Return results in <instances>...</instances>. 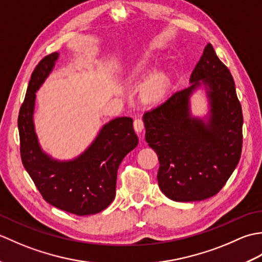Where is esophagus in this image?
<instances>
[{
	"mask_svg": "<svg viewBox=\"0 0 262 262\" xmlns=\"http://www.w3.org/2000/svg\"><path fill=\"white\" fill-rule=\"evenodd\" d=\"M134 128L137 133H141L144 129V121L141 118H136L134 120Z\"/></svg>",
	"mask_w": 262,
	"mask_h": 262,
	"instance_id": "esophagus-1",
	"label": "esophagus"
}]
</instances>
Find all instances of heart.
<instances>
[{
	"mask_svg": "<svg viewBox=\"0 0 262 262\" xmlns=\"http://www.w3.org/2000/svg\"><path fill=\"white\" fill-rule=\"evenodd\" d=\"M142 68H137L133 72V74H140ZM165 90V79L162 75H155L149 79L145 85V94L149 99H157Z\"/></svg>",
	"mask_w": 262,
	"mask_h": 262,
	"instance_id": "heart-1",
	"label": "heart"
}]
</instances>
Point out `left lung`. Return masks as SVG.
<instances>
[{
  "label": "left lung",
  "instance_id": "1",
  "mask_svg": "<svg viewBox=\"0 0 262 262\" xmlns=\"http://www.w3.org/2000/svg\"><path fill=\"white\" fill-rule=\"evenodd\" d=\"M190 83L144 115L146 142L160 162L159 187L174 202L215 196L236 168L242 152L243 115L235 83L210 43L193 69ZM202 84L211 104L206 123L188 111V97Z\"/></svg>",
  "mask_w": 262,
  "mask_h": 262
}]
</instances>
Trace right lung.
I'll return each mask as SVG.
<instances>
[{"instance_id":"add662e5","label":"right lung","mask_w":262,"mask_h":262,"mask_svg":"<svg viewBox=\"0 0 262 262\" xmlns=\"http://www.w3.org/2000/svg\"><path fill=\"white\" fill-rule=\"evenodd\" d=\"M57 58L58 53L43 57L33 70L28 84L18 117L22 164L47 203L79 216L97 214L113 203L119 164L137 146L138 138L133 119L120 117L105 124L79 158L59 162L43 153L37 140L32 115L36 91Z\"/></svg>"}]
</instances>
